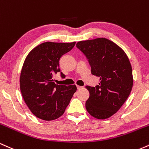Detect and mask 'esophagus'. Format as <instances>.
<instances>
[{
  "label": "esophagus",
  "instance_id": "esophagus-1",
  "mask_svg": "<svg viewBox=\"0 0 149 149\" xmlns=\"http://www.w3.org/2000/svg\"><path fill=\"white\" fill-rule=\"evenodd\" d=\"M77 89H81V88H83V86H79V85H77Z\"/></svg>",
  "mask_w": 149,
  "mask_h": 149
}]
</instances>
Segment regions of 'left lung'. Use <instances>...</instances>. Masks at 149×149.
<instances>
[{
  "label": "left lung",
  "instance_id": "1",
  "mask_svg": "<svg viewBox=\"0 0 149 149\" xmlns=\"http://www.w3.org/2000/svg\"><path fill=\"white\" fill-rule=\"evenodd\" d=\"M76 46L88 59L91 74L100 78L95 87L86 86L89 91L86 111L97 119H107L118 112L132 91L130 60L119 46L105 38L79 41Z\"/></svg>",
  "mask_w": 149,
  "mask_h": 149
}]
</instances>
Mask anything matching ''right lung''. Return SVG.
I'll list each match as a JSON object with an SVG mask.
<instances>
[{
    "label": "right lung",
    "instance_id": "right-lung-1",
    "mask_svg": "<svg viewBox=\"0 0 149 149\" xmlns=\"http://www.w3.org/2000/svg\"><path fill=\"white\" fill-rule=\"evenodd\" d=\"M75 43H43L25 59L19 78L20 91L26 106L38 118L49 121L60 118L76 92L75 85L56 84L53 78L61 71V58ZM61 77L65 76L61 72Z\"/></svg>",
    "mask_w": 149,
    "mask_h": 149
}]
</instances>
